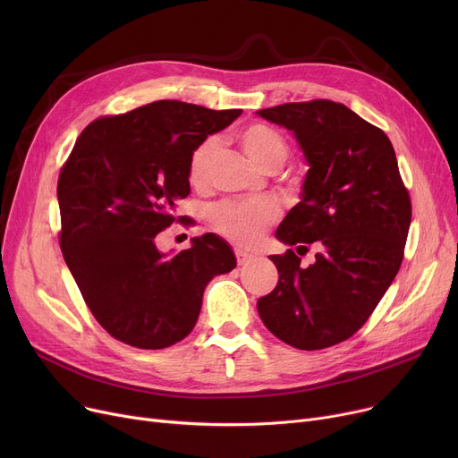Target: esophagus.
Masks as SVG:
<instances>
[{
	"label": "esophagus",
	"instance_id": "obj_1",
	"mask_svg": "<svg viewBox=\"0 0 458 458\" xmlns=\"http://www.w3.org/2000/svg\"><path fill=\"white\" fill-rule=\"evenodd\" d=\"M235 258H237L239 266H247V263L252 259V254L245 252L243 249H235Z\"/></svg>",
	"mask_w": 458,
	"mask_h": 458
}]
</instances>
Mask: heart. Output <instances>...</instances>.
I'll return each mask as SVG.
<instances>
[{"label":"heart","mask_w":458,"mask_h":458,"mask_svg":"<svg viewBox=\"0 0 458 458\" xmlns=\"http://www.w3.org/2000/svg\"><path fill=\"white\" fill-rule=\"evenodd\" d=\"M239 144L245 154L261 168V171L275 173L282 166L287 157L285 139L267 124H250L243 128L237 135ZM216 152V142L206 139L195 148L189 157L187 178L191 185L200 187L208 182L209 168ZM278 219L276 206L269 202L258 204H242V202H225L213 208L211 223L223 235L239 245H252L266 232L269 225Z\"/></svg>","instance_id":"b5f03b06"}]
</instances>
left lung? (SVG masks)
Segmentation results:
<instances>
[{
    "instance_id": "left-lung-1",
    "label": "left lung",
    "mask_w": 458,
    "mask_h": 458,
    "mask_svg": "<svg viewBox=\"0 0 458 458\" xmlns=\"http://www.w3.org/2000/svg\"><path fill=\"white\" fill-rule=\"evenodd\" d=\"M297 139L308 173L301 202L276 230L297 252L269 256L275 290L258 314L278 340L318 351L342 344L362 327L394 282L412 208L397 157L382 130L344 104L311 100L256 111ZM318 249L304 268L307 245Z\"/></svg>"
}]
</instances>
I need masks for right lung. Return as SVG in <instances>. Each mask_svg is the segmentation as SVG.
I'll return each mask as SVG.
<instances>
[{
  "label": "right lung",
  "mask_w": 458,
  "mask_h": 458,
  "mask_svg": "<svg viewBox=\"0 0 458 458\" xmlns=\"http://www.w3.org/2000/svg\"><path fill=\"white\" fill-rule=\"evenodd\" d=\"M239 114L159 100L94 120L78 137L57 183L59 242L92 316L118 342H182L209 280L235 267L219 235L192 237L191 249L171 256L157 250L156 235L183 223L176 202L191 191V154Z\"/></svg>",
  "instance_id": "1"
}]
</instances>
